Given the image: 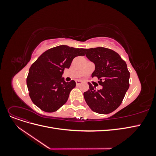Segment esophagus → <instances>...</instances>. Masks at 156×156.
<instances>
[{"label": "esophagus", "instance_id": "obj_1", "mask_svg": "<svg viewBox=\"0 0 156 156\" xmlns=\"http://www.w3.org/2000/svg\"><path fill=\"white\" fill-rule=\"evenodd\" d=\"M82 83H83V81H81V80H77V81H76V84H77V85H79V84H81Z\"/></svg>", "mask_w": 156, "mask_h": 156}]
</instances>
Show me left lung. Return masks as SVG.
Instances as JSON below:
<instances>
[{"mask_svg": "<svg viewBox=\"0 0 156 156\" xmlns=\"http://www.w3.org/2000/svg\"><path fill=\"white\" fill-rule=\"evenodd\" d=\"M89 60L95 65L92 77H97L100 90L88 83L84 100L91 109L100 114H108L116 110L129 87L130 74L127 64L115 51L102 47L83 49Z\"/></svg>", "mask_w": 156, "mask_h": 156, "instance_id": "1", "label": "left lung"}]
</instances>
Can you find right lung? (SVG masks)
Listing matches in <instances>:
<instances>
[{
	"label": "right lung",
	"instance_id": "1",
	"mask_svg": "<svg viewBox=\"0 0 156 156\" xmlns=\"http://www.w3.org/2000/svg\"><path fill=\"white\" fill-rule=\"evenodd\" d=\"M84 55L83 49L64 45L41 55L32 64L27 78L29 96L34 104L48 112L57 111L65 104L76 83L64 81V70L70 67L75 57Z\"/></svg>",
	"mask_w": 156,
	"mask_h": 156
}]
</instances>
